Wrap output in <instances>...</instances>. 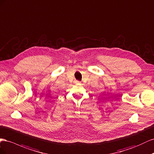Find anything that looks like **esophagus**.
I'll list each match as a JSON object with an SVG mask.
<instances>
[{"label":"esophagus","instance_id":"esophagus-1","mask_svg":"<svg viewBox=\"0 0 154 154\" xmlns=\"http://www.w3.org/2000/svg\"><path fill=\"white\" fill-rule=\"evenodd\" d=\"M76 82H79V81H76Z\"/></svg>","mask_w":154,"mask_h":154}]
</instances>
